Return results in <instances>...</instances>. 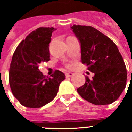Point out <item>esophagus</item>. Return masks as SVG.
I'll list each match as a JSON object with an SVG mask.
<instances>
[{
	"label": "esophagus",
	"mask_w": 132,
	"mask_h": 132,
	"mask_svg": "<svg viewBox=\"0 0 132 132\" xmlns=\"http://www.w3.org/2000/svg\"><path fill=\"white\" fill-rule=\"evenodd\" d=\"M73 76V73H71V72H69V73H67L66 74V78H69V77H71Z\"/></svg>",
	"instance_id": "esophagus-1"
}]
</instances>
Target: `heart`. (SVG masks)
Masks as SVG:
<instances>
[{
    "label": "heart",
    "instance_id": "b5f03b06",
    "mask_svg": "<svg viewBox=\"0 0 132 132\" xmlns=\"http://www.w3.org/2000/svg\"><path fill=\"white\" fill-rule=\"evenodd\" d=\"M69 66V67H70V66Z\"/></svg>",
    "mask_w": 132,
    "mask_h": 132
}]
</instances>
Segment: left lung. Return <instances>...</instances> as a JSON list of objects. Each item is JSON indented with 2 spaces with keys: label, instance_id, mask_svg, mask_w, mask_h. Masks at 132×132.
<instances>
[{
  "label": "left lung",
  "instance_id": "1",
  "mask_svg": "<svg viewBox=\"0 0 132 132\" xmlns=\"http://www.w3.org/2000/svg\"><path fill=\"white\" fill-rule=\"evenodd\" d=\"M80 45L81 62L94 73L93 79L77 89L83 99L96 105H109L122 94L127 83V69L113 41L91 26L71 27Z\"/></svg>",
  "mask_w": 132,
  "mask_h": 132
}]
</instances>
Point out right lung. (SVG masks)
Wrapping results in <instances>:
<instances>
[{"mask_svg": "<svg viewBox=\"0 0 132 132\" xmlns=\"http://www.w3.org/2000/svg\"><path fill=\"white\" fill-rule=\"evenodd\" d=\"M54 27H39L27 35L17 47L10 65L9 83L13 95L24 107H43L57 95L65 75L56 71L45 78L41 63L50 60L49 43Z\"/></svg>", "mask_w": 132, "mask_h": 132, "instance_id": "obj_1", "label": "right lung"}]
</instances>
